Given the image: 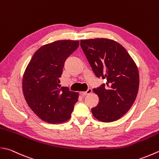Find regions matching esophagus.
Wrapping results in <instances>:
<instances>
[{"mask_svg":"<svg viewBox=\"0 0 159 159\" xmlns=\"http://www.w3.org/2000/svg\"><path fill=\"white\" fill-rule=\"evenodd\" d=\"M92 89L91 88H89L88 90H87V91L82 92L81 94L83 95H84V96H86V95H88V94H89L90 93H92Z\"/></svg>","mask_w":159,"mask_h":159,"instance_id":"esophagus-1","label":"esophagus"}]
</instances>
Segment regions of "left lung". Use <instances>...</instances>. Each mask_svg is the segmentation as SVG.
Listing matches in <instances>:
<instances>
[{
	"label": "left lung",
	"instance_id": "obj_1",
	"mask_svg": "<svg viewBox=\"0 0 159 159\" xmlns=\"http://www.w3.org/2000/svg\"><path fill=\"white\" fill-rule=\"evenodd\" d=\"M80 47L98 78L106 85L93 89L99 102L92 109L96 119L108 123L127 112L138 94V67L124 47L114 40L94 39L80 40Z\"/></svg>",
	"mask_w": 159,
	"mask_h": 159
}]
</instances>
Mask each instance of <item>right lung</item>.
<instances>
[{
  "label": "right lung",
  "mask_w": 159,
  "mask_h": 159,
  "mask_svg": "<svg viewBox=\"0 0 159 159\" xmlns=\"http://www.w3.org/2000/svg\"><path fill=\"white\" fill-rule=\"evenodd\" d=\"M79 45V40H61L43 45L31 59L23 77V92L29 107L45 122L69 120L79 92L61 87L65 62Z\"/></svg>",
  "instance_id": "1"
}]
</instances>
